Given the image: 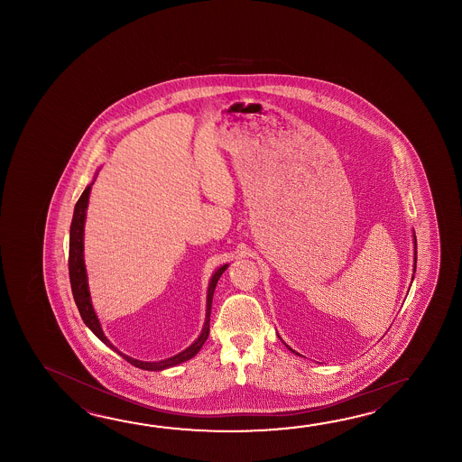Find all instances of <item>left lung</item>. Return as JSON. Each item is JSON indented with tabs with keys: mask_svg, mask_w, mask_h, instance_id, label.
Returning <instances> with one entry per match:
<instances>
[{
	"mask_svg": "<svg viewBox=\"0 0 462 462\" xmlns=\"http://www.w3.org/2000/svg\"><path fill=\"white\" fill-rule=\"evenodd\" d=\"M412 239H414V269H412V273H416V236H414V231H412ZM412 279H414V274H412ZM285 346H287L291 352H294L289 345H285ZM294 354L299 355L297 352H294Z\"/></svg>",
	"mask_w": 462,
	"mask_h": 462,
	"instance_id": "8db88e82",
	"label": "left lung"
}]
</instances>
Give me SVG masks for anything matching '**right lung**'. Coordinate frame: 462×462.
<instances>
[{
	"label": "right lung",
	"mask_w": 462,
	"mask_h": 462,
	"mask_svg": "<svg viewBox=\"0 0 462 462\" xmlns=\"http://www.w3.org/2000/svg\"><path fill=\"white\" fill-rule=\"evenodd\" d=\"M92 185H94V181L86 187L84 193L79 198L76 208H74L72 223H70L69 279L70 289H72V295H74V300H76V305H78L79 314L82 317L84 324L88 325V328L92 330V334L96 335L98 340H102V342L107 345V346H110L114 352H117L120 356H124L128 364H132L134 366H137V368L148 370V372H162V370H167L170 366H177V365L187 362L189 358H193V356L201 350L203 344L207 342L208 335H209V315H211L213 294H215V289H217L219 277L226 271L227 265L229 264L219 265L217 271H215V274L211 275V279H209L207 292V317H205V325H203V330H201L199 337H198L197 340L189 345L188 348L175 355V356H170V358L160 360V362H142V360H137V358H132V356H128V355L122 354L117 346H114V345L110 344V340H108L106 334H104V330H102V327H100V320H98L97 314H96V310H94V307H92L90 292H88V271H86V263H84V225H86V211H88V195H90V188H92Z\"/></svg>",
	"instance_id": "add662e5"
}]
</instances>
